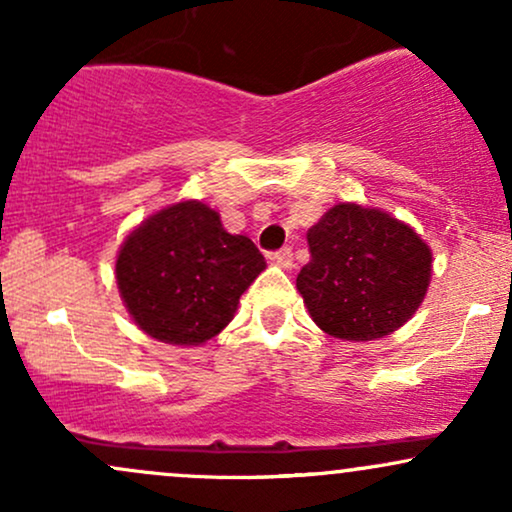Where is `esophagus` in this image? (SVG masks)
<instances>
[{"label":"esophagus","instance_id":"1","mask_svg":"<svg viewBox=\"0 0 512 512\" xmlns=\"http://www.w3.org/2000/svg\"><path fill=\"white\" fill-rule=\"evenodd\" d=\"M272 260L279 264V267H284V269H291L293 267V250L291 248H281V250H276L274 255H272Z\"/></svg>","mask_w":512,"mask_h":512}]
</instances>
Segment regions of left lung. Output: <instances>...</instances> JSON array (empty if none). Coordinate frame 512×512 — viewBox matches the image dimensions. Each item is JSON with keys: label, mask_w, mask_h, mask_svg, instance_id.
I'll return each instance as SVG.
<instances>
[{"label": "left lung", "mask_w": 512, "mask_h": 512, "mask_svg": "<svg viewBox=\"0 0 512 512\" xmlns=\"http://www.w3.org/2000/svg\"><path fill=\"white\" fill-rule=\"evenodd\" d=\"M308 245L296 286L315 325L332 337L380 339L424 301L431 250L385 211L337 204L310 228Z\"/></svg>", "instance_id": "8db88e82"}]
</instances>
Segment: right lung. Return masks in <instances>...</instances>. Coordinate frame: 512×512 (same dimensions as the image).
<instances>
[{
	"label": "right lung",
	"instance_id": "obj_1",
	"mask_svg": "<svg viewBox=\"0 0 512 512\" xmlns=\"http://www.w3.org/2000/svg\"><path fill=\"white\" fill-rule=\"evenodd\" d=\"M267 267L250 238L231 236L202 202L158 211L132 231L115 264L129 315L166 344H202L236 315L245 289Z\"/></svg>",
	"mask_w": 512,
	"mask_h": 512
}]
</instances>
